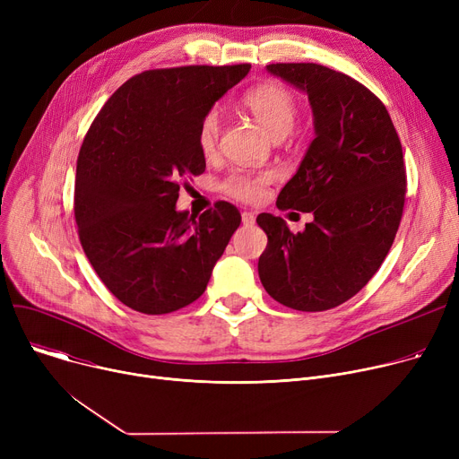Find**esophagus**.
Listing matches in <instances>:
<instances>
[{
  "instance_id": "1",
  "label": "esophagus",
  "mask_w": 459,
  "mask_h": 459,
  "mask_svg": "<svg viewBox=\"0 0 459 459\" xmlns=\"http://www.w3.org/2000/svg\"><path fill=\"white\" fill-rule=\"evenodd\" d=\"M242 223L244 225H253L255 223V213L253 212H244L242 213Z\"/></svg>"
}]
</instances>
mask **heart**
<instances>
[{"instance_id": "obj_1", "label": "heart", "mask_w": 459, "mask_h": 459, "mask_svg": "<svg viewBox=\"0 0 459 459\" xmlns=\"http://www.w3.org/2000/svg\"><path fill=\"white\" fill-rule=\"evenodd\" d=\"M244 106L273 139L286 137L294 130L298 118V102L296 96L282 85L264 83L255 87L244 96ZM220 135L221 117L215 109H212L203 117L197 132L199 149L204 156H212L217 151ZM272 173L253 175L238 171L223 180V191L238 201H255L262 195L264 187L272 182Z\"/></svg>"}]
</instances>
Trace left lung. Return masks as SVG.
<instances>
[{"label":"left lung","mask_w":459,"mask_h":459,"mask_svg":"<svg viewBox=\"0 0 459 459\" xmlns=\"http://www.w3.org/2000/svg\"><path fill=\"white\" fill-rule=\"evenodd\" d=\"M307 92L315 139L277 197V208L312 213L294 234L272 213L258 258L266 292L284 307L318 312L353 298L387 256L402 220L405 167L393 120L365 85L316 63L268 65Z\"/></svg>","instance_id":"left-lung-1"}]
</instances>
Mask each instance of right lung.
<instances>
[{
  "label": "right lung",
  "mask_w": 459,
  "mask_h": 459,
  "mask_svg": "<svg viewBox=\"0 0 459 459\" xmlns=\"http://www.w3.org/2000/svg\"><path fill=\"white\" fill-rule=\"evenodd\" d=\"M251 65L147 70L96 115L76 167L82 247L108 290L143 315H167L206 290L242 215L230 203L178 212L180 180L204 173L203 117Z\"/></svg>",
  "instance_id": "obj_1"
}]
</instances>
